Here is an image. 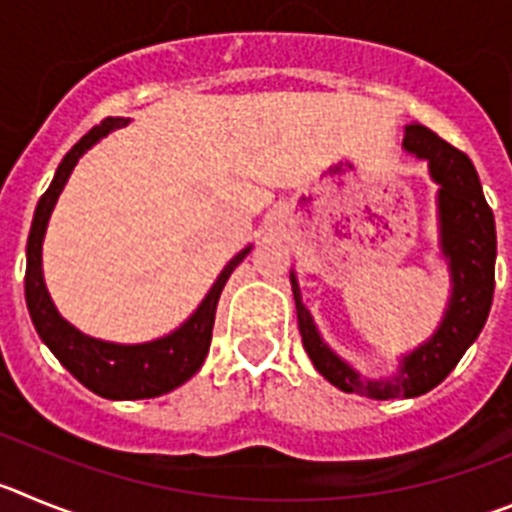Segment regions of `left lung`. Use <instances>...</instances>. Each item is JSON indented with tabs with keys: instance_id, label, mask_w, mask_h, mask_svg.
Returning a JSON list of instances; mask_svg holds the SVG:
<instances>
[{
	"instance_id": "obj_1",
	"label": "left lung",
	"mask_w": 512,
	"mask_h": 512,
	"mask_svg": "<svg viewBox=\"0 0 512 512\" xmlns=\"http://www.w3.org/2000/svg\"><path fill=\"white\" fill-rule=\"evenodd\" d=\"M403 147L405 153L426 160L428 173L439 183V245L441 255L449 260L451 296L434 336L400 359V370L393 380H367L326 347L311 313L303 306L296 275L290 273L298 329L313 367L334 388L375 400L416 398L434 390L480 336L495 293V216L487 206L472 160L418 122L405 127Z\"/></svg>"
}]
</instances>
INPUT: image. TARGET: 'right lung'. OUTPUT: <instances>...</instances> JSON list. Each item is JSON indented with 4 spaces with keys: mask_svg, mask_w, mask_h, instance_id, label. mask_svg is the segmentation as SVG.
<instances>
[{
    "mask_svg": "<svg viewBox=\"0 0 512 512\" xmlns=\"http://www.w3.org/2000/svg\"><path fill=\"white\" fill-rule=\"evenodd\" d=\"M124 117H107L94 130L86 132L76 145L68 150L66 158L61 160L55 170L53 183L48 191L40 196L38 209L32 216L30 237H27V267H25V301L30 319L38 329L40 339L48 344L50 352L58 357L63 367L76 377L81 385L91 393L109 400H140V398H158V395L170 393L173 388L191 380L204 365L209 354L211 331H214L216 303L222 296L224 285L234 267L250 255L252 247L234 255L216 278L201 306L193 311L191 319L178 326L173 334L155 339L147 344H112L101 342L94 336L81 334L73 329L61 313L55 311L53 301L48 296L43 280V237L48 229V219L53 214V206L66 186L71 170L76 168L78 158L89 150L91 145L107 137L112 130L124 127Z\"/></svg>",
    "mask_w": 512,
    "mask_h": 512,
    "instance_id": "right-lung-1",
    "label": "right lung"
}]
</instances>
